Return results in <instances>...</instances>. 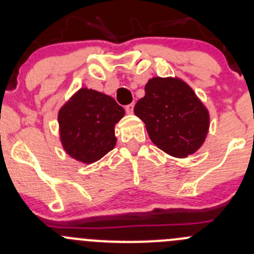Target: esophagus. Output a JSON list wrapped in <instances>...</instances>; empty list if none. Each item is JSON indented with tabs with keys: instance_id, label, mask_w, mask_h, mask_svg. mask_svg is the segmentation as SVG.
<instances>
[{
	"instance_id": "34e87169",
	"label": "esophagus",
	"mask_w": 254,
	"mask_h": 254,
	"mask_svg": "<svg viewBox=\"0 0 254 254\" xmlns=\"http://www.w3.org/2000/svg\"><path fill=\"white\" fill-rule=\"evenodd\" d=\"M125 111H127V114H132V112H134V103H130L127 106H125Z\"/></svg>"
}]
</instances>
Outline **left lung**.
Listing matches in <instances>:
<instances>
[{"label": "left lung", "instance_id": "left-lung-1", "mask_svg": "<svg viewBox=\"0 0 254 254\" xmlns=\"http://www.w3.org/2000/svg\"><path fill=\"white\" fill-rule=\"evenodd\" d=\"M134 113L145 123L151 141L173 157L193 155L206 139L209 112L178 77L148 79Z\"/></svg>", "mask_w": 254, "mask_h": 254}]
</instances>
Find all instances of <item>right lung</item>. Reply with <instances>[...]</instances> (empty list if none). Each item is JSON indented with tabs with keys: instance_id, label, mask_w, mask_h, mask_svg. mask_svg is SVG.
I'll return each instance as SVG.
<instances>
[{
	"instance_id": "right-lung-1",
	"label": "right lung",
	"mask_w": 254,
	"mask_h": 254,
	"mask_svg": "<svg viewBox=\"0 0 254 254\" xmlns=\"http://www.w3.org/2000/svg\"><path fill=\"white\" fill-rule=\"evenodd\" d=\"M124 114V108L111 96L94 89H78L59 111L64 150L82 163L101 160L114 148V127Z\"/></svg>"
}]
</instances>
